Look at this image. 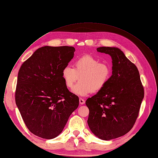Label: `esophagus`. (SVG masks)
<instances>
[{
  "mask_svg": "<svg viewBox=\"0 0 158 158\" xmlns=\"http://www.w3.org/2000/svg\"><path fill=\"white\" fill-rule=\"evenodd\" d=\"M79 102H80V105H83L85 103V100L82 99V98H80L79 99Z\"/></svg>",
  "mask_w": 158,
  "mask_h": 158,
  "instance_id": "esophagus-1",
  "label": "esophagus"
}]
</instances>
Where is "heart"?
Listing matches in <instances>:
<instances>
[{"mask_svg": "<svg viewBox=\"0 0 158 158\" xmlns=\"http://www.w3.org/2000/svg\"><path fill=\"white\" fill-rule=\"evenodd\" d=\"M74 68L67 66L62 71L65 85L71 89L78 80L80 82L73 88V92L80 96H85L91 92H98L107 84L112 74L108 64L99 62L89 55H83L74 62Z\"/></svg>", "mask_w": 158, "mask_h": 158, "instance_id": "1", "label": "heart"}]
</instances>
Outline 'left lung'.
<instances>
[{"label":"left lung","instance_id":"obj_1","mask_svg":"<svg viewBox=\"0 0 158 158\" xmlns=\"http://www.w3.org/2000/svg\"><path fill=\"white\" fill-rule=\"evenodd\" d=\"M97 51L110 55L112 75L96 94L87 99V123L91 131L101 140L122 136L133 127L138 116L144 89L135 65L115 47H99Z\"/></svg>","mask_w":158,"mask_h":158}]
</instances>
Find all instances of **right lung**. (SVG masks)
I'll list each match as a JSON object with an SVG mask.
<instances>
[{
  "label": "right lung",
  "instance_id": "obj_1",
  "mask_svg": "<svg viewBox=\"0 0 158 158\" xmlns=\"http://www.w3.org/2000/svg\"><path fill=\"white\" fill-rule=\"evenodd\" d=\"M75 52L73 46H43L18 72L16 106L29 130L42 138L53 139L60 134L79 105L78 97L69 91L62 77Z\"/></svg>",
  "mask_w": 158,
  "mask_h": 158
}]
</instances>
